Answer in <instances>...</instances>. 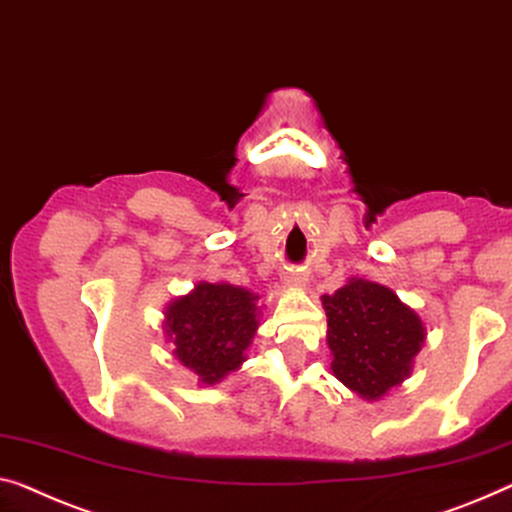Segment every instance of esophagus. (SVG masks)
<instances>
[{
	"label": "esophagus",
	"mask_w": 512,
	"mask_h": 512,
	"mask_svg": "<svg viewBox=\"0 0 512 512\" xmlns=\"http://www.w3.org/2000/svg\"><path fill=\"white\" fill-rule=\"evenodd\" d=\"M282 280H285V285H289V287H305L308 276H305L303 271H287L285 276H282Z\"/></svg>",
	"instance_id": "esophagus-1"
}]
</instances>
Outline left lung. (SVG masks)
I'll return each mask as SVG.
<instances>
[{
  "mask_svg": "<svg viewBox=\"0 0 512 512\" xmlns=\"http://www.w3.org/2000/svg\"><path fill=\"white\" fill-rule=\"evenodd\" d=\"M322 305L331 370L349 391L375 402L411 375L425 342V324L393 289L349 278L335 294H324Z\"/></svg>",
  "mask_w": 512,
  "mask_h": 512,
  "instance_id": "1",
  "label": "left lung"
}]
</instances>
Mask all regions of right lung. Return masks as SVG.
I'll list each match as a JSON object with an SVG mask.
<instances>
[{"instance_id": "add662e5", "label": "right lung", "mask_w": 512, "mask_h": 512, "mask_svg": "<svg viewBox=\"0 0 512 512\" xmlns=\"http://www.w3.org/2000/svg\"><path fill=\"white\" fill-rule=\"evenodd\" d=\"M257 299L230 282H197L193 292L167 303L163 329L172 356L202 386L218 384L246 361L262 310Z\"/></svg>"}]
</instances>
